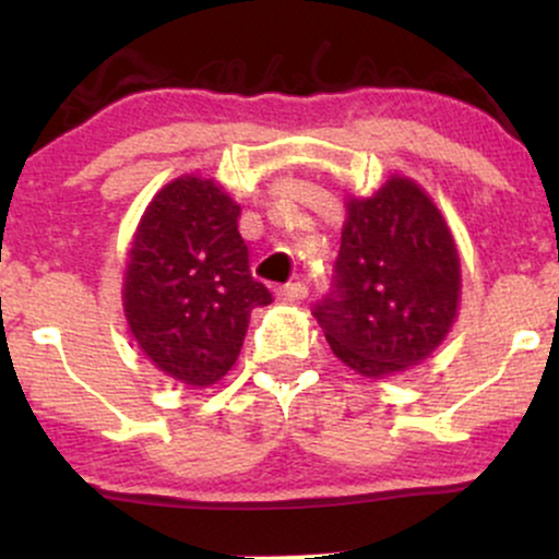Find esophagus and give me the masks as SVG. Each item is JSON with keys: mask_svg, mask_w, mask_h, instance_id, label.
Returning a JSON list of instances; mask_svg holds the SVG:
<instances>
[{"mask_svg": "<svg viewBox=\"0 0 559 559\" xmlns=\"http://www.w3.org/2000/svg\"><path fill=\"white\" fill-rule=\"evenodd\" d=\"M275 297H278L281 301H299L307 297V286L301 284V281H294V284L281 286L278 292H275Z\"/></svg>", "mask_w": 559, "mask_h": 559, "instance_id": "esophagus-1", "label": "esophagus"}]
</instances>
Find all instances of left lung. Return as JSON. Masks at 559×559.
Masks as SVG:
<instances>
[{
    "label": "left lung",
    "instance_id": "8db88e82",
    "mask_svg": "<svg viewBox=\"0 0 559 559\" xmlns=\"http://www.w3.org/2000/svg\"><path fill=\"white\" fill-rule=\"evenodd\" d=\"M460 258L431 197L391 176L349 199L331 292L312 307L333 355L365 378L415 368L457 318Z\"/></svg>",
    "mask_w": 559,
    "mask_h": 559
}]
</instances>
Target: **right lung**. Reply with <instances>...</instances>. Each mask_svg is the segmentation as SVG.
Returning <instances> with one entry per match:
<instances>
[{
    "label": "right lung",
    "mask_w": 559,
    "mask_h": 559,
    "mask_svg": "<svg viewBox=\"0 0 559 559\" xmlns=\"http://www.w3.org/2000/svg\"><path fill=\"white\" fill-rule=\"evenodd\" d=\"M239 215L210 178H176L150 202L128 252V329L186 386L221 381L239 357L249 312L273 301L249 271Z\"/></svg>",
    "instance_id": "right-lung-1"
}]
</instances>
